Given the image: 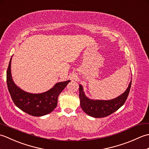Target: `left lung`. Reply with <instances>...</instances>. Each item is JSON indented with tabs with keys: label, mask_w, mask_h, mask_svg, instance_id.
Instances as JSON below:
<instances>
[{
	"label": "left lung",
	"mask_w": 149,
	"mask_h": 149,
	"mask_svg": "<svg viewBox=\"0 0 149 149\" xmlns=\"http://www.w3.org/2000/svg\"><path fill=\"white\" fill-rule=\"evenodd\" d=\"M131 81L126 90L122 94L111 100L90 99L85 95L83 87L79 84V99L82 109L87 115L94 118H102L111 115L125 103L130 91Z\"/></svg>",
	"instance_id": "left-lung-1"
}]
</instances>
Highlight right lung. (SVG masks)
<instances>
[{
  "label": "right lung",
  "mask_w": 149,
  "mask_h": 149,
  "mask_svg": "<svg viewBox=\"0 0 149 149\" xmlns=\"http://www.w3.org/2000/svg\"><path fill=\"white\" fill-rule=\"evenodd\" d=\"M7 70V84L9 92L15 104L22 111L34 116H42L51 113L58 105L59 95L70 81L59 82L52 88L42 93H31L22 90L13 80L11 65Z\"/></svg>",
  "instance_id": "add662e5"
}]
</instances>
